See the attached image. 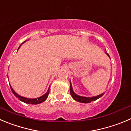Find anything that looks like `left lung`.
<instances>
[{
  "label": "left lung",
  "instance_id": "8db88e82",
  "mask_svg": "<svg viewBox=\"0 0 131 131\" xmlns=\"http://www.w3.org/2000/svg\"><path fill=\"white\" fill-rule=\"evenodd\" d=\"M107 54V55L109 57V54L107 53H105ZM70 93H71V95L72 96L73 99L74 100L77 101V102H81V103H84V104H87V103H90L92 101H95L96 100L100 98V97H102V96L104 95V93H102V94H100V95L98 96H93V97H85V96H81L78 95V94H75L74 93L73 90V88H72V85H71V83L70 84Z\"/></svg>",
  "mask_w": 131,
  "mask_h": 131
}]
</instances>
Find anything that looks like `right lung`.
<instances>
[{"label": "right lung", "instance_id": "1", "mask_svg": "<svg viewBox=\"0 0 131 131\" xmlns=\"http://www.w3.org/2000/svg\"><path fill=\"white\" fill-rule=\"evenodd\" d=\"M26 42V40L24 41V42H22V44L23 43H24V42ZM22 44L20 46L19 48H20V46H22ZM19 48H18V49H19ZM7 78H8V77H7ZM10 88H11V89H12V93L14 94V95L17 98H18V100L20 101H22V102H24V103H26V104H40V103H42V102H44L45 100H46V99H47V98H48V95H49V88H50V87L49 88V89H48V91H47V93H46V94H44L43 95H42V96L40 97H38V98H33V99H31V98H25V97H23V96H20L19 94H17V93H16L15 91L13 89V88H12V86L10 85Z\"/></svg>", "mask_w": 131, "mask_h": 131}]
</instances>
